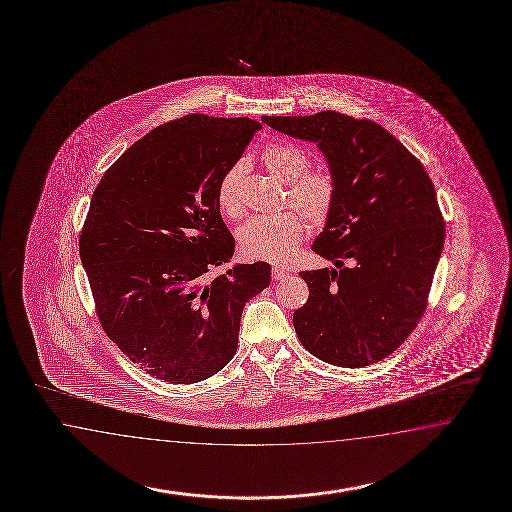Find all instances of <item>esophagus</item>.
<instances>
[{
  "label": "esophagus",
  "mask_w": 512,
  "mask_h": 512,
  "mask_svg": "<svg viewBox=\"0 0 512 512\" xmlns=\"http://www.w3.org/2000/svg\"><path fill=\"white\" fill-rule=\"evenodd\" d=\"M286 275H288V270H286V268H283V266H273L272 277L275 279V281L283 279V277H286Z\"/></svg>",
  "instance_id": "esophagus-1"
}]
</instances>
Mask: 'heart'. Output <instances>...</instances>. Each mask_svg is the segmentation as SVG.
<instances>
[{
	"label": "heart",
	"mask_w": 512,
	"mask_h": 512,
	"mask_svg": "<svg viewBox=\"0 0 512 512\" xmlns=\"http://www.w3.org/2000/svg\"><path fill=\"white\" fill-rule=\"evenodd\" d=\"M262 165L275 180L286 183V200L301 210L281 211L275 215L250 218L239 229L240 250L251 259L283 262L294 253L307 233L308 222L321 226L334 207V180L329 172L307 171L308 159L303 150L288 143H273L262 150ZM246 167L237 163L218 183V207L228 218L242 213L240 182Z\"/></svg>",
	"instance_id": "b5f03b06"
}]
</instances>
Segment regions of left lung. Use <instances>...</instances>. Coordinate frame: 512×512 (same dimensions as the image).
<instances>
[{
	"label": "left lung",
	"mask_w": 512,
	"mask_h": 512,
	"mask_svg": "<svg viewBox=\"0 0 512 512\" xmlns=\"http://www.w3.org/2000/svg\"><path fill=\"white\" fill-rule=\"evenodd\" d=\"M261 119L316 143L336 189L312 244L334 268L299 273L310 294L294 312L297 338L327 364L380 362L417 327L443 253V215L432 180L421 161L373 121L332 110Z\"/></svg>",
	"instance_id": "obj_1"
}]
</instances>
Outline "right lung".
I'll use <instances>...</instances> for the list:
<instances>
[{
    "instance_id": "1",
    "label": "right lung",
    "mask_w": 512,
    "mask_h": 512,
    "mask_svg": "<svg viewBox=\"0 0 512 512\" xmlns=\"http://www.w3.org/2000/svg\"><path fill=\"white\" fill-rule=\"evenodd\" d=\"M250 117L183 115L154 128L104 172L80 235V259L104 332L148 375L194 384L231 362L242 310L272 277L235 264L216 200L253 134Z\"/></svg>"
}]
</instances>
